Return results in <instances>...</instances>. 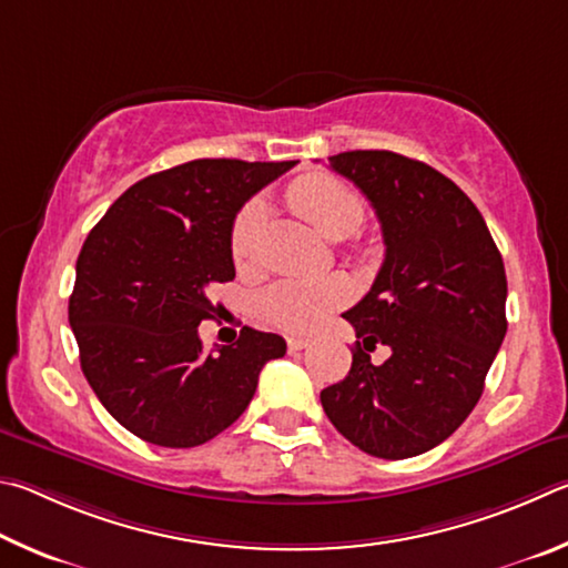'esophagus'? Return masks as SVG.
I'll list each match as a JSON object with an SVG mask.
<instances>
[{
	"label": "esophagus",
	"instance_id": "obj_1",
	"mask_svg": "<svg viewBox=\"0 0 568 568\" xmlns=\"http://www.w3.org/2000/svg\"><path fill=\"white\" fill-rule=\"evenodd\" d=\"M312 344V339H306V336H290L286 339V346H290V352H300V349H306V346Z\"/></svg>",
	"mask_w": 568,
	"mask_h": 568
}]
</instances>
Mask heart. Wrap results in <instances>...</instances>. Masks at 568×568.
Wrapping results in <instances>:
<instances>
[{
    "label": "heart",
    "instance_id": "1",
    "mask_svg": "<svg viewBox=\"0 0 568 568\" xmlns=\"http://www.w3.org/2000/svg\"><path fill=\"white\" fill-rule=\"evenodd\" d=\"M290 202L306 222H312L324 236L344 239L362 226L366 206L354 189L329 174H310L292 184ZM264 204L258 199L246 202L234 216L229 232V254L236 268H254L258 258V234H262ZM352 296L344 276L324 278H282L256 294L254 310L258 320L286 332H310L324 322V316Z\"/></svg>",
    "mask_w": 568,
    "mask_h": 568
}]
</instances>
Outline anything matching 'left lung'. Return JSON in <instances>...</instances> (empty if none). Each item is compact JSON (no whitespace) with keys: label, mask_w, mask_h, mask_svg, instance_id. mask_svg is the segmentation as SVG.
<instances>
[{"label":"left lung","mask_w":568,"mask_h":568,"mask_svg":"<svg viewBox=\"0 0 568 568\" xmlns=\"http://www.w3.org/2000/svg\"><path fill=\"white\" fill-rule=\"evenodd\" d=\"M379 216L386 254L344 314L352 369L322 392L336 432L379 459H409L459 429L506 334V272L474 202L449 176L386 149L329 156ZM386 343L382 367L368 352Z\"/></svg>","instance_id":"obj_1"}]
</instances>
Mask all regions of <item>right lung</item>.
Masks as SVG:
<instances>
[{"mask_svg":"<svg viewBox=\"0 0 568 568\" xmlns=\"http://www.w3.org/2000/svg\"><path fill=\"white\" fill-rule=\"evenodd\" d=\"M296 162L194 159L126 189L77 258L69 324L97 399L139 439L199 446L252 402L258 372L286 354L278 334L244 326L204 352L214 284L234 278L229 232L248 196Z\"/></svg>","mask_w":568,"mask_h":568,"instance_id":"1","label":"right lung"}]
</instances>
